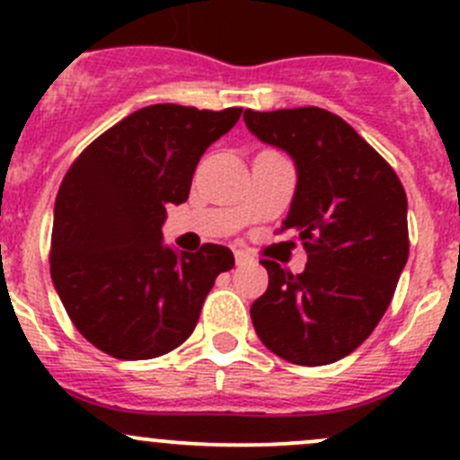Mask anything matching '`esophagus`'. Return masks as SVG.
<instances>
[{
  "instance_id": "34e87169",
  "label": "esophagus",
  "mask_w": 460,
  "mask_h": 460,
  "mask_svg": "<svg viewBox=\"0 0 460 460\" xmlns=\"http://www.w3.org/2000/svg\"><path fill=\"white\" fill-rule=\"evenodd\" d=\"M234 256H235V264H244V262H249V260H252V256H249L247 252H243V249H235Z\"/></svg>"
}]
</instances>
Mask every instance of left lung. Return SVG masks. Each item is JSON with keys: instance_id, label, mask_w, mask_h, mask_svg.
<instances>
[{"instance_id": "1", "label": "left lung", "mask_w": 460, "mask_h": 460, "mask_svg": "<svg viewBox=\"0 0 460 460\" xmlns=\"http://www.w3.org/2000/svg\"><path fill=\"white\" fill-rule=\"evenodd\" d=\"M244 124L294 157L298 184L280 231H294L309 256L303 273L260 260L269 287L252 305V323L289 363H336L367 341L394 298L410 256L405 189L336 113L247 109Z\"/></svg>"}]
</instances>
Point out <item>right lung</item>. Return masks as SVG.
<instances>
[{
	"label": "right lung",
	"instance_id": "add662e5",
	"mask_svg": "<svg viewBox=\"0 0 460 460\" xmlns=\"http://www.w3.org/2000/svg\"><path fill=\"white\" fill-rule=\"evenodd\" d=\"M243 109L153 104L77 155L55 200L50 278L77 332L104 354L148 360L196 329L213 282L235 264L222 244H162L166 204L187 202L202 153Z\"/></svg>",
	"mask_w": 460,
	"mask_h": 460
}]
</instances>
